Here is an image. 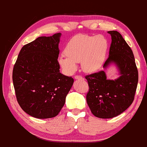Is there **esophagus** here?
Instances as JSON below:
<instances>
[{"instance_id": "34e87169", "label": "esophagus", "mask_w": 147, "mask_h": 147, "mask_svg": "<svg viewBox=\"0 0 147 147\" xmlns=\"http://www.w3.org/2000/svg\"><path fill=\"white\" fill-rule=\"evenodd\" d=\"M75 79H76V80H83V77H82L81 76H79V75H76L75 76Z\"/></svg>"}]
</instances>
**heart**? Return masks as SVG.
<instances>
[{
  "label": "heart",
  "mask_w": 147,
  "mask_h": 147,
  "mask_svg": "<svg viewBox=\"0 0 147 147\" xmlns=\"http://www.w3.org/2000/svg\"><path fill=\"white\" fill-rule=\"evenodd\" d=\"M109 48L108 40L102 35L79 34L67 42L65 56L58 58V64L65 73L72 74L77 69L76 63L87 73H93L102 66Z\"/></svg>",
  "instance_id": "b5f03b06"
}]
</instances>
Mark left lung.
<instances>
[{"mask_svg": "<svg viewBox=\"0 0 147 147\" xmlns=\"http://www.w3.org/2000/svg\"><path fill=\"white\" fill-rule=\"evenodd\" d=\"M111 44L109 58L103 65L111 63L118 67L120 76L107 79L104 71L85 76L89 84L87 102L91 113L100 118H112L132 104L138 82V71L131 47L117 31H109Z\"/></svg>", "mask_w": 147, "mask_h": 147, "instance_id": "8db88e82", "label": "left lung"}]
</instances>
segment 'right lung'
Listing matches in <instances>:
<instances>
[{
	"mask_svg": "<svg viewBox=\"0 0 147 147\" xmlns=\"http://www.w3.org/2000/svg\"><path fill=\"white\" fill-rule=\"evenodd\" d=\"M60 33L41 36L22 47L13 69L12 79L22 109L39 119L56 116L74 83L60 73L58 58Z\"/></svg>",
	"mask_w": 147,
	"mask_h": 147,
	"instance_id": "add662e5",
	"label": "right lung"
}]
</instances>
